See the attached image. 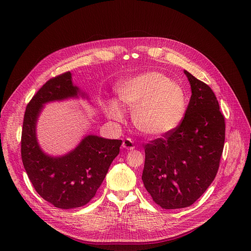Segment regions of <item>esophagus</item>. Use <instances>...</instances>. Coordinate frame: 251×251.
Returning <instances> with one entry per match:
<instances>
[{
  "label": "esophagus",
  "mask_w": 251,
  "mask_h": 251,
  "mask_svg": "<svg viewBox=\"0 0 251 251\" xmlns=\"http://www.w3.org/2000/svg\"><path fill=\"white\" fill-rule=\"evenodd\" d=\"M122 147L127 149V150H133L134 149V145H133V141L130 138H126L123 143H122Z\"/></svg>",
  "instance_id": "esophagus-1"
}]
</instances>
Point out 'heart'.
<instances>
[{"mask_svg": "<svg viewBox=\"0 0 251 251\" xmlns=\"http://www.w3.org/2000/svg\"><path fill=\"white\" fill-rule=\"evenodd\" d=\"M116 94L122 107L133 111L135 127L150 137H161L175 130L186 113L185 92L158 72H145L121 80ZM106 114L117 123L125 119L124 110L115 100L108 102Z\"/></svg>", "mask_w": 251, "mask_h": 251, "instance_id": "obj_1", "label": "heart"}]
</instances>
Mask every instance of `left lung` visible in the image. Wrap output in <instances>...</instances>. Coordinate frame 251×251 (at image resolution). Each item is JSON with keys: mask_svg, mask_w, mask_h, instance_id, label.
I'll list each match as a JSON object with an SVG mask.
<instances>
[{"mask_svg": "<svg viewBox=\"0 0 251 251\" xmlns=\"http://www.w3.org/2000/svg\"><path fill=\"white\" fill-rule=\"evenodd\" d=\"M192 96L181 123L144 145L142 180L163 209L193 205L214 180L225 141V121L211 88L189 72Z\"/></svg>", "mask_w": 251, "mask_h": 251, "instance_id": "obj_1", "label": "left lung"}]
</instances>
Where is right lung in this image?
Instances as JSON below:
<instances>
[{"mask_svg":"<svg viewBox=\"0 0 251 251\" xmlns=\"http://www.w3.org/2000/svg\"><path fill=\"white\" fill-rule=\"evenodd\" d=\"M88 95L74 85L72 74L50 78L27 105L21 138L24 169L33 187L45 201L59 209L88 204L119 154L122 140L86 135L72 151L51 156L41 149L36 134L38 117L44 105Z\"/></svg>","mask_w":251,"mask_h":251,"instance_id":"obj_1","label":"right lung"}]
</instances>
